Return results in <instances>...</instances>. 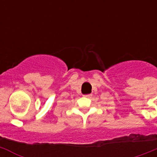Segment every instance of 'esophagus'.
Masks as SVG:
<instances>
[{"label": "esophagus", "instance_id": "esophagus-1", "mask_svg": "<svg viewBox=\"0 0 157 157\" xmlns=\"http://www.w3.org/2000/svg\"><path fill=\"white\" fill-rule=\"evenodd\" d=\"M84 97L86 98H90L92 97V94H87V95H84Z\"/></svg>", "mask_w": 157, "mask_h": 157}]
</instances>
